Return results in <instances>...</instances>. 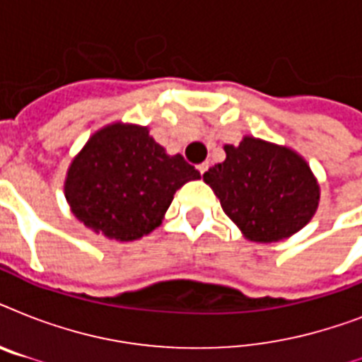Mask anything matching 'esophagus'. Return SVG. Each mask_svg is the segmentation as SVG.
<instances>
[{"instance_id":"34e87169","label":"esophagus","mask_w":362,"mask_h":362,"mask_svg":"<svg viewBox=\"0 0 362 362\" xmlns=\"http://www.w3.org/2000/svg\"><path fill=\"white\" fill-rule=\"evenodd\" d=\"M209 167H210V165H209V161H204V163H201V165H199L197 169H199V173H201V175H204V173H206V170H209Z\"/></svg>"}]
</instances>
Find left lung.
<instances>
[{"instance_id":"obj_1","label":"left lung","mask_w":362,"mask_h":362,"mask_svg":"<svg viewBox=\"0 0 362 362\" xmlns=\"http://www.w3.org/2000/svg\"><path fill=\"white\" fill-rule=\"evenodd\" d=\"M223 150L226 161L210 167L203 180L247 240H284L314 218L321 189L300 153L250 135Z\"/></svg>"}]
</instances>
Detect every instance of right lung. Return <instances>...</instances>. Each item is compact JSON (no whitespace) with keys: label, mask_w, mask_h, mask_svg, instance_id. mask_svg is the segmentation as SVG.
<instances>
[{"label":"right lung","mask_w":362,"mask_h":362,"mask_svg":"<svg viewBox=\"0 0 362 362\" xmlns=\"http://www.w3.org/2000/svg\"><path fill=\"white\" fill-rule=\"evenodd\" d=\"M199 178L180 153L169 156L153 141L146 125L112 122L73 158L64 193L88 229L131 242L161 226L176 189Z\"/></svg>","instance_id":"1"}]
</instances>
